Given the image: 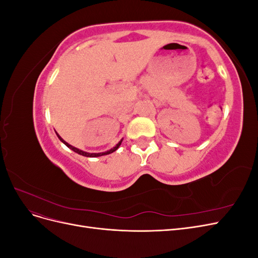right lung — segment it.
I'll return each mask as SVG.
<instances>
[{"instance_id":"right-lung-1","label":"right lung","mask_w":258,"mask_h":258,"mask_svg":"<svg viewBox=\"0 0 258 258\" xmlns=\"http://www.w3.org/2000/svg\"><path fill=\"white\" fill-rule=\"evenodd\" d=\"M58 136V138H59V140L61 142H63L69 148H71V150L73 151V152H75V153H77V154H80V155H83V156H86V157H99V156H103V155H107V154H111V153H113V152H115L117 148H118L119 146H120V144H121V141L117 144L115 147H113L112 150H110V151H107V152H105V153H98V154H90V153H86V152H83V151H81V150H79V148H76V147H74V146H72V145H70L69 143H67L63 139H62L59 135H57Z\"/></svg>"}]
</instances>
